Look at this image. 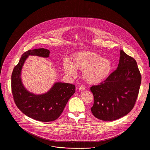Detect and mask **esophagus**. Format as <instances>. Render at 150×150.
I'll list each match as a JSON object with an SVG mask.
<instances>
[{
    "instance_id": "34e87169",
    "label": "esophagus",
    "mask_w": 150,
    "mask_h": 150,
    "mask_svg": "<svg viewBox=\"0 0 150 150\" xmlns=\"http://www.w3.org/2000/svg\"><path fill=\"white\" fill-rule=\"evenodd\" d=\"M85 89V87L84 86H81L79 87V90L80 91H83Z\"/></svg>"
}]
</instances>
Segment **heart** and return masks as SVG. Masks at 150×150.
<instances>
[{
  "instance_id": "obj_1",
  "label": "heart",
  "mask_w": 150,
  "mask_h": 150,
  "mask_svg": "<svg viewBox=\"0 0 150 150\" xmlns=\"http://www.w3.org/2000/svg\"><path fill=\"white\" fill-rule=\"evenodd\" d=\"M64 69L67 75L72 76L76 75V71L83 72L85 81L90 84H97L108 78L112 69V63L97 53L84 51L76 54L71 63L65 62Z\"/></svg>"
}]
</instances>
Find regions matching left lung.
I'll return each mask as SVG.
<instances>
[{
    "label": "left lung",
    "instance_id": "obj_1",
    "mask_svg": "<svg viewBox=\"0 0 150 150\" xmlns=\"http://www.w3.org/2000/svg\"><path fill=\"white\" fill-rule=\"evenodd\" d=\"M117 69L104 81L91 87L94 96L93 115L103 121H113L127 115L134 107L141 83L136 60L122 50Z\"/></svg>",
    "mask_w": 150,
    "mask_h": 150
}]
</instances>
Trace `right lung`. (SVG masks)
Segmentation results:
<instances>
[{
	"label": "right lung",
	"mask_w": 150,
	"mask_h": 150,
	"mask_svg": "<svg viewBox=\"0 0 150 150\" xmlns=\"http://www.w3.org/2000/svg\"><path fill=\"white\" fill-rule=\"evenodd\" d=\"M50 51L44 48L25 52L14 67L11 77L12 92L14 102L22 112L38 121L49 122L56 120L62 114L68 100L75 92L74 85L56 82L46 93L36 94L24 86L21 79L22 67L29 56L48 58Z\"/></svg>",
	"instance_id": "1"
}]
</instances>
